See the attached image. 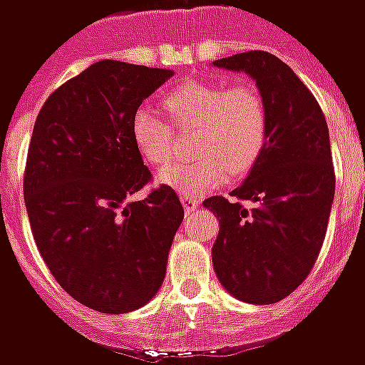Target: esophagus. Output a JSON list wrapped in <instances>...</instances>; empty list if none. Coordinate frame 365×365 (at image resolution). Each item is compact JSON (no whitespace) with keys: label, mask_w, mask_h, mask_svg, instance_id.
Masks as SVG:
<instances>
[{"label":"esophagus","mask_w":365,"mask_h":365,"mask_svg":"<svg viewBox=\"0 0 365 365\" xmlns=\"http://www.w3.org/2000/svg\"><path fill=\"white\" fill-rule=\"evenodd\" d=\"M182 203H183V209H185V211L190 213V211H193V209H197L199 199L193 197V195H187V193H183Z\"/></svg>","instance_id":"1"}]
</instances>
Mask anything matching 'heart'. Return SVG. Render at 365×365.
<instances>
[{
  "mask_svg": "<svg viewBox=\"0 0 365 365\" xmlns=\"http://www.w3.org/2000/svg\"><path fill=\"white\" fill-rule=\"evenodd\" d=\"M164 107L180 130L195 128L191 152L195 158L164 168L158 182L197 195L245 174L258 162L268 140V107L260 91L248 83L187 80L164 96ZM136 150L150 166L174 158V127L150 107H138L130 119Z\"/></svg>",
  "mask_w": 365,
  "mask_h": 365,
  "instance_id": "b5f03b06",
  "label": "heart"
}]
</instances>
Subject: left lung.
<instances>
[{"label": "left lung", "instance_id": "obj_1", "mask_svg": "<svg viewBox=\"0 0 365 365\" xmlns=\"http://www.w3.org/2000/svg\"><path fill=\"white\" fill-rule=\"evenodd\" d=\"M252 78L268 107V140L232 199L203 205L219 219L213 268L232 297L272 305L311 274L329 227L334 168L321 105L285 62L264 51L215 60Z\"/></svg>", "mask_w": 365, "mask_h": 365}]
</instances>
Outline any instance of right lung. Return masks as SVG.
Instances as JSON below:
<instances>
[{
	"mask_svg": "<svg viewBox=\"0 0 365 365\" xmlns=\"http://www.w3.org/2000/svg\"><path fill=\"white\" fill-rule=\"evenodd\" d=\"M172 76L99 60L52 91L35 120L23 193L36 248L62 289L99 313H130L158 293L183 221L168 185L130 201L152 180L130 119Z\"/></svg>",
	"mask_w": 365,
	"mask_h": 365,
	"instance_id": "1",
	"label": "right lung"
}]
</instances>
